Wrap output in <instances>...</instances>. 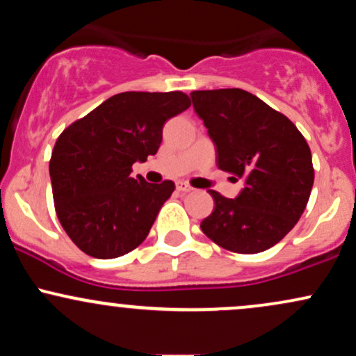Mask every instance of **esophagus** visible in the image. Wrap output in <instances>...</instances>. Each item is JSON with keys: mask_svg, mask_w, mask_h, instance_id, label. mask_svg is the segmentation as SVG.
Returning <instances> with one entry per match:
<instances>
[{"mask_svg": "<svg viewBox=\"0 0 356 356\" xmlns=\"http://www.w3.org/2000/svg\"><path fill=\"white\" fill-rule=\"evenodd\" d=\"M177 191H179V192H182V194H187V192H192L194 189H192V187L189 186V184H186V182H179V184H177Z\"/></svg>", "mask_w": 356, "mask_h": 356, "instance_id": "esophagus-1", "label": "esophagus"}]
</instances>
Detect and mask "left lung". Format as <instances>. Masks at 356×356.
Returning <instances> with one entry per match:
<instances>
[{"label": "left lung", "instance_id": "8db88e82", "mask_svg": "<svg viewBox=\"0 0 356 356\" xmlns=\"http://www.w3.org/2000/svg\"><path fill=\"white\" fill-rule=\"evenodd\" d=\"M191 97L216 144L219 169L246 182L236 199L209 191L216 206L201 229L227 251H266L308 204L314 181L308 142L288 117L246 90H197Z\"/></svg>", "mask_w": 356, "mask_h": 356}]
</instances>
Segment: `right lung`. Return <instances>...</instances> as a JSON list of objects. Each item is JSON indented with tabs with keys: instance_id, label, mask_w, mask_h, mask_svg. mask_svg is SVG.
<instances>
[{
	"instance_id": "add662e5",
	"label": "right lung",
	"mask_w": 356,
	"mask_h": 356,
	"mask_svg": "<svg viewBox=\"0 0 356 356\" xmlns=\"http://www.w3.org/2000/svg\"><path fill=\"white\" fill-rule=\"evenodd\" d=\"M189 107L182 92L117 93L56 138L50 159L55 211L85 254L112 259L144 243L175 186L130 177L132 165L157 154L162 127Z\"/></svg>"
}]
</instances>
